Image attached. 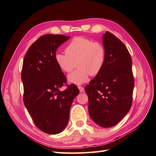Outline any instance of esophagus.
<instances>
[{
    "label": "esophagus",
    "instance_id": "esophagus-1",
    "mask_svg": "<svg viewBox=\"0 0 156 156\" xmlns=\"http://www.w3.org/2000/svg\"><path fill=\"white\" fill-rule=\"evenodd\" d=\"M78 89H79V90H80V92L83 93V92L84 91V88L83 87L79 85V86H78Z\"/></svg>",
    "mask_w": 156,
    "mask_h": 156
}]
</instances>
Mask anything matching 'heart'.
<instances>
[{
    "mask_svg": "<svg viewBox=\"0 0 156 156\" xmlns=\"http://www.w3.org/2000/svg\"><path fill=\"white\" fill-rule=\"evenodd\" d=\"M65 52L56 53L55 61L62 72L70 73L69 83L80 84L87 81L89 76H96L106 63V51L102 44L85 37H75L65 48Z\"/></svg>",
    "mask_w": 156,
    "mask_h": 156,
    "instance_id": "heart-1",
    "label": "heart"
}]
</instances>
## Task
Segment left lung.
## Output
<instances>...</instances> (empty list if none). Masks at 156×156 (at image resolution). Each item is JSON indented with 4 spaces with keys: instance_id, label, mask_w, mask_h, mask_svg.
I'll use <instances>...</instances> for the list:
<instances>
[{
    "instance_id": "1",
    "label": "left lung",
    "mask_w": 156,
    "mask_h": 156,
    "mask_svg": "<svg viewBox=\"0 0 156 156\" xmlns=\"http://www.w3.org/2000/svg\"><path fill=\"white\" fill-rule=\"evenodd\" d=\"M102 41L106 63L84 90L90 118L101 127H110L119 122L131 108L134 78L131 56L123 42L108 31Z\"/></svg>"
}]
</instances>
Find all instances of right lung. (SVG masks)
<instances>
[{"label": "right lung", "instance_id": "1", "mask_svg": "<svg viewBox=\"0 0 156 156\" xmlns=\"http://www.w3.org/2000/svg\"><path fill=\"white\" fill-rule=\"evenodd\" d=\"M69 37L47 34L27 50L22 69L23 100L34 123L41 131L56 134L66 128L73 99L79 93L76 85H66L67 78L56 66L57 48Z\"/></svg>", "mask_w": 156, "mask_h": 156}]
</instances>
